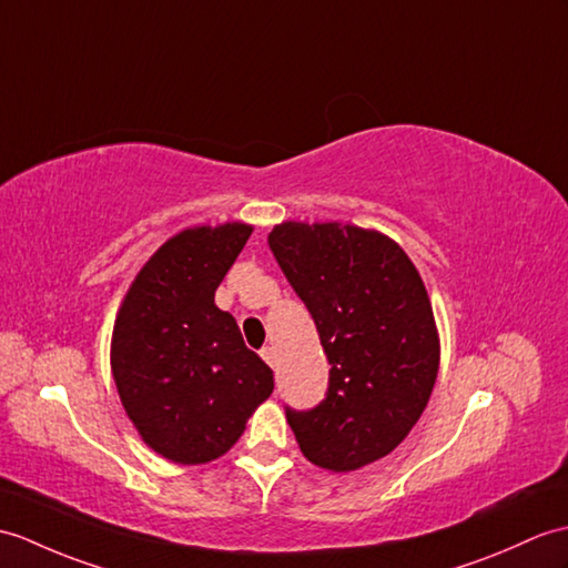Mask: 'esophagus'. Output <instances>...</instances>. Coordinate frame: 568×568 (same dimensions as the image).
Instances as JSON below:
<instances>
[{
  "label": "esophagus",
  "mask_w": 568,
  "mask_h": 568,
  "mask_svg": "<svg viewBox=\"0 0 568 568\" xmlns=\"http://www.w3.org/2000/svg\"><path fill=\"white\" fill-rule=\"evenodd\" d=\"M261 358L266 361L271 367H275V363H278V353H275V348L273 346H266L261 351Z\"/></svg>",
  "instance_id": "esophagus-1"
}]
</instances>
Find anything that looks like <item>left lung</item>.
I'll use <instances>...</instances> for the list:
<instances>
[{
	"instance_id": "8db88e82",
	"label": "left lung",
	"mask_w": 568,
	"mask_h": 568,
	"mask_svg": "<svg viewBox=\"0 0 568 568\" xmlns=\"http://www.w3.org/2000/svg\"><path fill=\"white\" fill-rule=\"evenodd\" d=\"M268 246L332 365L324 402L285 412L302 455L332 471L377 463L416 426L438 377L424 281L397 242L358 224L287 220Z\"/></svg>"
}]
</instances>
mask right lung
<instances>
[{"instance_id": "right-lung-1", "label": "right lung", "mask_w": 568, "mask_h": 568, "mask_svg": "<svg viewBox=\"0 0 568 568\" xmlns=\"http://www.w3.org/2000/svg\"><path fill=\"white\" fill-rule=\"evenodd\" d=\"M252 232L246 222H224L174 234L140 268L115 314L118 397L144 445L176 465L222 457L273 392V371L215 305Z\"/></svg>"}]
</instances>
